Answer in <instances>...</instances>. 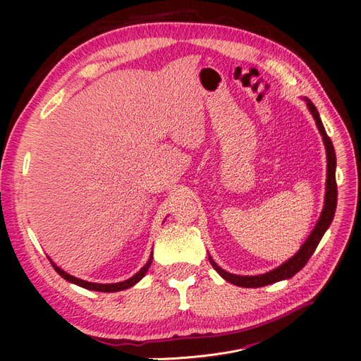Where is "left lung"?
<instances>
[{
	"label": "left lung",
	"instance_id": "8db88e82",
	"mask_svg": "<svg viewBox=\"0 0 361 361\" xmlns=\"http://www.w3.org/2000/svg\"><path fill=\"white\" fill-rule=\"evenodd\" d=\"M307 101V106L310 113L313 114V118L316 120V125H318L319 133L324 138V145L326 149V192H325V204H324V209L321 214V218L318 224L314 226L313 232L310 233V236L307 238V241L302 244V247L300 248V251L297 255H295L292 259H289L288 262H285L281 267L272 269L267 274H262V276H236V274H231V272H226L224 269H221L218 267L215 262L209 257L211 260V265L214 267V269L220 274L224 280H227L228 283H233L236 286H241V288H260V286H267L271 285V283H276L280 280H285V279H290L300 269L304 268V265L307 264L309 259L312 257V255L314 253L316 247H318L319 241L322 239L324 233L326 232V228L330 227L331 221H333V216L336 212V204H337V183H336V154H334V147L330 137L326 135L325 133V128L321 122V117L318 110H316V106L312 104V101Z\"/></svg>",
	"mask_w": 361,
	"mask_h": 361
}]
</instances>
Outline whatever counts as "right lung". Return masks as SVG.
I'll use <instances>...</instances> for the list:
<instances>
[{"label": "right lung", "mask_w": 361, "mask_h": 361, "mask_svg": "<svg viewBox=\"0 0 361 361\" xmlns=\"http://www.w3.org/2000/svg\"><path fill=\"white\" fill-rule=\"evenodd\" d=\"M52 264V262H51ZM150 264H152V256H150V259H149V262L147 264L141 268L137 274L134 276V277H130V279H128V280H125V281H120V283H111V285H101V283H90V281H84V280H80V279H76V277H72V276H69L68 272H64L63 269H60L59 267H56L52 264V267H54V269H56L59 274L63 277V279H66L68 281H72V283H75V285H78V286H82V288H85V289H90V290H97V292H117V290H123V289H128V288H130V286H134L135 283H138L141 279L145 277V274L147 272V269H149V267H150Z\"/></svg>", "instance_id": "obj_1"}]
</instances>
